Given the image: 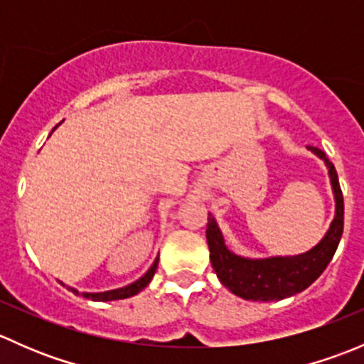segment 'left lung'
Here are the masks:
<instances>
[{
	"label": "left lung",
	"mask_w": 364,
	"mask_h": 364,
	"mask_svg": "<svg viewBox=\"0 0 364 364\" xmlns=\"http://www.w3.org/2000/svg\"><path fill=\"white\" fill-rule=\"evenodd\" d=\"M308 149L321 156L329 167L333 192L336 200V216L324 240L314 250L296 257H273V259L252 260L234 255L223 243L222 232L215 218L208 216L205 240L209 247V259L216 277L236 296L248 301H278L294 296L310 287L328 267L335 255L343 234V193H341L338 174L335 165L326 153L315 146Z\"/></svg>",
	"instance_id": "8db88e82"
}]
</instances>
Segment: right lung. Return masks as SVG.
Segmentation results:
<instances>
[{
	"label": "right lung",
	"mask_w": 364,
	"mask_h": 364,
	"mask_svg": "<svg viewBox=\"0 0 364 364\" xmlns=\"http://www.w3.org/2000/svg\"><path fill=\"white\" fill-rule=\"evenodd\" d=\"M156 266H159V259L153 262V266L149 267V271L144 274V277L139 278L137 282H134V284L128 285V287L116 289V291H109V292H100V294H82V296L87 297V299H93V301H114V299H124V297L139 294V292H141L142 289L149 284V282H151L153 274H155V271H156ZM70 291H72L73 294H79L75 289H70Z\"/></svg>",
	"instance_id": "1"
}]
</instances>
